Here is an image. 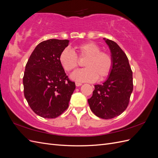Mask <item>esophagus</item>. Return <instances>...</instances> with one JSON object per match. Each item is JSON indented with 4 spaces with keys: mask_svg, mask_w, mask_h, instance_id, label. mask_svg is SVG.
I'll return each instance as SVG.
<instances>
[{
    "mask_svg": "<svg viewBox=\"0 0 158 158\" xmlns=\"http://www.w3.org/2000/svg\"><path fill=\"white\" fill-rule=\"evenodd\" d=\"M76 86H77V87H78V86H80V85H82V83H80V82H76Z\"/></svg>",
    "mask_w": 158,
    "mask_h": 158,
    "instance_id": "esophagus-1",
    "label": "esophagus"
}]
</instances>
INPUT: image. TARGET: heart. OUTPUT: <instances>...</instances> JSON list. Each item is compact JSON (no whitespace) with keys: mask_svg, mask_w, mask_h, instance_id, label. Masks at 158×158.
Here are the masks:
<instances>
[{"mask_svg":"<svg viewBox=\"0 0 158 158\" xmlns=\"http://www.w3.org/2000/svg\"><path fill=\"white\" fill-rule=\"evenodd\" d=\"M80 59H84L85 68L75 71L72 79L78 82H94L98 78L102 80L109 76L112 69L113 60L107 52L100 51V47L94 42H86L75 47ZM59 62L66 72H71L78 66V57L75 52L65 49L60 52Z\"/></svg>","mask_w":158,"mask_h":158,"instance_id":"obj_1","label":"heart"}]
</instances>
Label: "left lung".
I'll use <instances>...</instances> for the list:
<instances>
[{"label": "left lung", "instance_id": "obj_1", "mask_svg": "<svg viewBox=\"0 0 158 158\" xmlns=\"http://www.w3.org/2000/svg\"><path fill=\"white\" fill-rule=\"evenodd\" d=\"M111 51L113 66L106 82L95 85L88 99L90 109L97 117L110 119L127 109L133 90L132 71L128 59L117 43L103 38Z\"/></svg>", "mask_w": 158, "mask_h": 158}]
</instances>
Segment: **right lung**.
<instances>
[{
	"instance_id": "right-lung-1",
	"label": "right lung",
	"mask_w": 158,
	"mask_h": 158,
	"mask_svg": "<svg viewBox=\"0 0 158 158\" xmlns=\"http://www.w3.org/2000/svg\"><path fill=\"white\" fill-rule=\"evenodd\" d=\"M69 41L51 39L38 44L26 65L23 93L37 115L54 118L63 113L76 88L59 62V55Z\"/></svg>"
}]
</instances>
